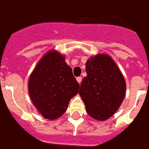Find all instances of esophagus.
<instances>
[{
  "label": "esophagus",
  "instance_id": "esophagus-1",
  "mask_svg": "<svg viewBox=\"0 0 149 149\" xmlns=\"http://www.w3.org/2000/svg\"><path fill=\"white\" fill-rule=\"evenodd\" d=\"M76 79H77V81L79 83V84H81V81H82L81 77H78V78H76Z\"/></svg>",
  "mask_w": 149,
  "mask_h": 149
}]
</instances>
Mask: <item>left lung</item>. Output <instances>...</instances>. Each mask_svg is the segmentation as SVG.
<instances>
[{"label":"left lung","instance_id":"8db88e82","mask_svg":"<svg viewBox=\"0 0 149 149\" xmlns=\"http://www.w3.org/2000/svg\"><path fill=\"white\" fill-rule=\"evenodd\" d=\"M87 76L82 80L79 95L87 113L103 122L118 110L126 92L122 71L110 55L91 56L85 65Z\"/></svg>","mask_w":149,"mask_h":149}]
</instances>
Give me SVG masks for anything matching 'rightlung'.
Instances as JSON below:
<instances>
[{
	"instance_id": "obj_1",
	"label": "right lung",
	"mask_w": 149,
	"mask_h": 149,
	"mask_svg": "<svg viewBox=\"0 0 149 149\" xmlns=\"http://www.w3.org/2000/svg\"><path fill=\"white\" fill-rule=\"evenodd\" d=\"M27 86L33 104L48 120L62 116L80 88L65 57L56 50L43 55L31 74Z\"/></svg>"
}]
</instances>
